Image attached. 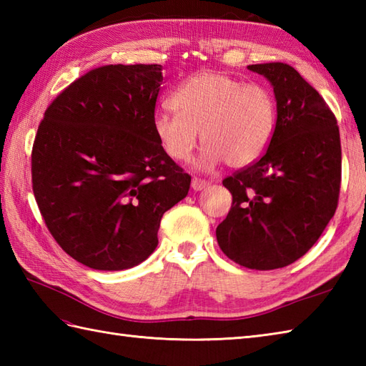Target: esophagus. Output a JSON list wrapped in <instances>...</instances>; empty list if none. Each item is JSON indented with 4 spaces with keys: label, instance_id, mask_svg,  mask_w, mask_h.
I'll return each instance as SVG.
<instances>
[{
    "label": "esophagus",
    "instance_id": "esophagus-1",
    "mask_svg": "<svg viewBox=\"0 0 366 366\" xmlns=\"http://www.w3.org/2000/svg\"><path fill=\"white\" fill-rule=\"evenodd\" d=\"M207 181H204V179H199V177H193L192 179V189L193 190H203L204 187H207Z\"/></svg>",
    "mask_w": 366,
    "mask_h": 366
}]
</instances>
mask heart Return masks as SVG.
Listing matches in <instances>:
<instances>
[{
	"instance_id": "obj_1",
	"label": "heart",
	"mask_w": 366,
	"mask_h": 366,
	"mask_svg": "<svg viewBox=\"0 0 366 366\" xmlns=\"http://www.w3.org/2000/svg\"><path fill=\"white\" fill-rule=\"evenodd\" d=\"M176 113H155L152 127L168 157L185 162L198 144L204 149L198 165L214 168L224 160L232 168L247 167L267 151L277 129V102L258 83L201 71L185 79L171 96Z\"/></svg>"
}]
</instances>
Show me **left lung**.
<instances>
[{"label": "left lung", "instance_id": "8db88e82", "mask_svg": "<svg viewBox=\"0 0 366 366\" xmlns=\"http://www.w3.org/2000/svg\"><path fill=\"white\" fill-rule=\"evenodd\" d=\"M248 69L274 86L277 129L258 160L223 179L232 204L215 234L229 259L272 270L305 254L337 211L340 130L325 100L294 67L266 63Z\"/></svg>", "mask_w": 366, "mask_h": 366}]
</instances>
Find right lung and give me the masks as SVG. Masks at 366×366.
Returning a JSON list of instances; mask_svg holds the SVG:
<instances>
[{
    "mask_svg": "<svg viewBox=\"0 0 366 366\" xmlns=\"http://www.w3.org/2000/svg\"><path fill=\"white\" fill-rule=\"evenodd\" d=\"M160 64H110L81 75L45 110L31 152L36 203L50 234L96 270L137 266L190 174L154 134Z\"/></svg>",
    "mask_w": 366,
    "mask_h": 366,
    "instance_id": "add662e5",
    "label": "right lung"
}]
</instances>
